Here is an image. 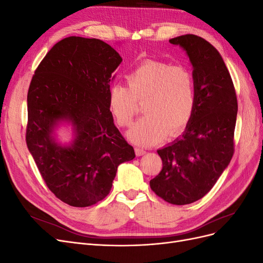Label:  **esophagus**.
<instances>
[{
  "instance_id": "34e87169",
  "label": "esophagus",
  "mask_w": 263,
  "mask_h": 263,
  "mask_svg": "<svg viewBox=\"0 0 263 263\" xmlns=\"http://www.w3.org/2000/svg\"><path fill=\"white\" fill-rule=\"evenodd\" d=\"M135 153H136V156L140 157V156L146 154V150H144L142 148H139V147H136V148H135Z\"/></svg>"
}]
</instances>
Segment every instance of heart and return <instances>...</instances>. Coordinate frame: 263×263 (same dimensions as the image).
Segmentation results:
<instances>
[{"label": "heart", "mask_w": 263, "mask_h": 263, "mask_svg": "<svg viewBox=\"0 0 263 263\" xmlns=\"http://www.w3.org/2000/svg\"><path fill=\"white\" fill-rule=\"evenodd\" d=\"M128 86L114 83L108 91V105L115 122L128 127L145 102L144 117L129 130L128 137L137 145L149 146L160 141L169 130H181L193 114L195 79L192 71L168 62L146 61L127 76Z\"/></svg>", "instance_id": "heart-1"}]
</instances>
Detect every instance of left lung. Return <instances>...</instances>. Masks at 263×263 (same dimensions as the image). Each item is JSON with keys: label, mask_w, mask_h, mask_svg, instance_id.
Returning <instances> with one entry per match:
<instances>
[{"label": "left lung", "mask_w": 263, "mask_h": 263, "mask_svg": "<svg viewBox=\"0 0 263 263\" xmlns=\"http://www.w3.org/2000/svg\"><path fill=\"white\" fill-rule=\"evenodd\" d=\"M169 42L181 46L192 63L195 106L184 134L157 150L162 170L150 187L165 202L185 205L208 194L232 160L238 103L232 77L213 45L191 34Z\"/></svg>", "instance_id": "left-lung-1"}]
</instances>
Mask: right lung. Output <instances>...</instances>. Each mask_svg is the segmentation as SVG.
<instances>
[{
    "mask_svg": "<svg viewBox=\"0 0 263 263\" xmlns=\"http://www.w3.org/2000/svg\"><path fill=\"white\" fill-rule=\"evenodd\" d=\"M122 60L100 39L70 36L47 52L31 78L26 144L46 185L70 206L102 201L112 189L117 166L135 158L108 105L112 73ZM60 120L75 126L76 138L67 147L52 137Z\"/></svg>",
    "mask_w": 263,
    "mask_h": 263,
    "instance_id": "obj_1",
    "label": "right lung"
}]
</instances>
